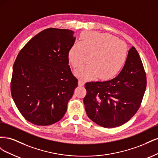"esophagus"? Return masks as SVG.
<instances>
[{
    "label": "esophagus",
    "instance_id": "1",
    "mask_svg": "<svg viewBox=\"0 0 158 158\" xmlns=\"http://www.w3.org/2000/svg\"><path fill=\"white\" fill-rule=\"evenodd\" d=\"M84 84H85V82H84V80H80L78 81V85H80V86H82V85H84Z\"/></svg>",
    "mask_w": 158,
    "mask_h": 158
}]
</instances>
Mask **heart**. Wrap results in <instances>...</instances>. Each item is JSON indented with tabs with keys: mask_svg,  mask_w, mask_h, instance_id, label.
Wrapping results in <instances>:
<instances>
[{
	"mask_svg": "<svg viewBox=\"0 0 158 158\" xmlns=\"http://www.w3.org/2000/svg\"><path fill=\"white\" fill-rule=\"evenodd\" d=\"M80 42L74 43L68 52L69 63L74 68L82 66L87 56H92L91 64L75 71L77 77L92 80L99 77L108 80L116 76L125 64L128 49L125 43L108 33L85 32Z\"/></svg>",
	"mask_w": 158,
	"mask_h": 158,
	"instance_id": "obj_1",
	"label": "heart"
}]
</instances>
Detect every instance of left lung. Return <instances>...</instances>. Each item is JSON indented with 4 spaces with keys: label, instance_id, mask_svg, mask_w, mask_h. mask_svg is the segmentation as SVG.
Instances as JSON below:
<instances>
[{
    "label": "left lung",
    "instance_id": "8db88e82",
    "mask_svg": "<svg viewBox=\"0 0 158 158\" xmlns=\"http://www.w3.org/2000/svg\"><path fill=\"white\" fill-rule=\"evenodd\" d=\"M85 88V109L92 121L104 128L128 122L140 108L146 88L144 66L135 47L128 51L126 63L117 77L87 82Z\"/></svg>",
    "mask_w": 158,
    "mask_h": 158
}]
</instances>
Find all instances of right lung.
<instances>
[{
    "instance_id": "obj_1",
    "label": "right lung",
    "mask_w": 158,
    "mask_h": 158,
    "mask_svg": "<svg viewBox=\"0 0 158 158\" xmlns=\"http://www.w3.org/2000/svg\"><path fill=\"white\" fill-rule=\"evenodd\" d=\"M74 33L52 27L43 30L27 43L14 62L12 97L22 116L35 125L60 121L78 86L68 59Z\"/></svg>"
}]
</instances>
